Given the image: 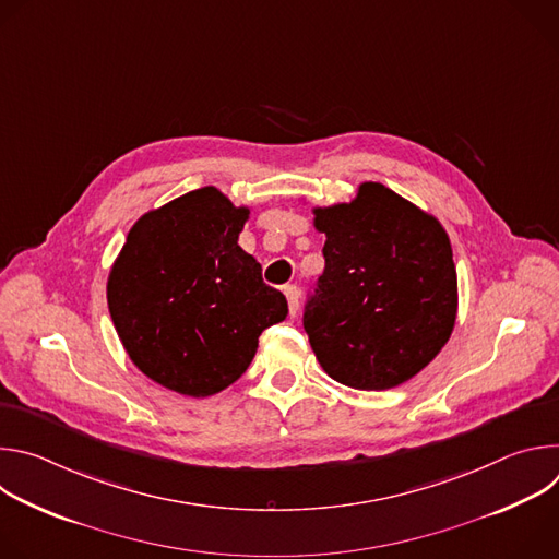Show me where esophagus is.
<instances>
[{
    "mask_svg": "<svg viewBox=\"0 0 559 559\" xmlns=\"http://www.w3.org/2000/svg\"><path fill=\"white\" fill-rule=\"evenodd\" d=\"M283 294H285V298H287L289 313L296 316V313H298V305H300V292H298V287H296V285H285Z\"/></svg>",
    "mask_w": 559,
    "mask_h": 559,
    "instance_id": "1",
    "label": "esophagus"
}]
</instances>
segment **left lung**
I'll return each instance as SVG.
<instances>
[{"label": "left lung", "mask_w": 559, "mask_h": 559, "mask_svg": "<svg viewBox=\"0 0 559 559\" xmlns=\"http://www.w3.org/2000/svg\"><path fill=\"white\" fill-rule=\"evenodd\" d=\"M325 234V272L302 325L325 373L384 391L420 373L447 345L457 274L442 223L382 183L347 203L311 207Z\"/></svg>", "instance_id": "left-lung-1"}]
</instances>
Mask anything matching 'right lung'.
I'll list each match as a JSON object with an SVG mask.
<instances>
[{
  "label": "right lung",
  "mask_w": 559,
  "mask_h": 559,
  "mask_svg": "<svg viewBox=\"0 0 559 559\" xmlns=\"http://www.w3.org/2000/svg\"><path fill=\"white\" fill-rule=\"evenodd\" d=\"M248 218V205L207 186L130 227L106 296L126 354L156 384L214 395L246 373L263 330L285 321V296L238 246Z\"/></svg>",
  "instance_id": "obj_1"
}]
</instances>
